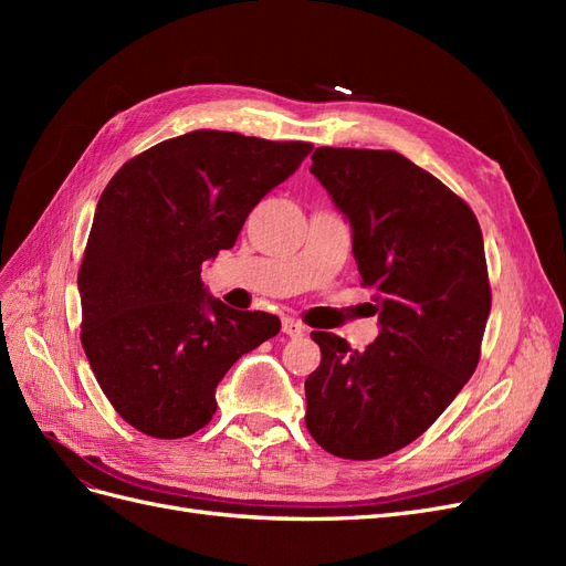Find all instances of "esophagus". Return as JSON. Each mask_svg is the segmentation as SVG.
Returning <instances> with one entry per match:
<instances>
[{"label":"esophagus","mask_w":566,"mask_h":566,"mask_svg":"<svg viewBox=\"0 0 566 566\" xmlns=\"http://www.w3.org/2000/svg\"><path fill=\"white\" fill-rule=\"evenodd\" d=\"M283 333L287 337H302L306 333V328H304V323L297 318H283Z\"/></svg>","instance_id":"obj_1"}]
</instances>
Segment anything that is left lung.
<instances>
[{
    "mask_svg": "<svg viewBox=\"0 0 566 566\" xmlns=\"http://www.w3.org/2000/svg\"><path fill=\"white\" fill-rule=\"evenodd\" d=\"M312 160L349 219L382 331L364 352L312 333L321 366L304 382V420L328 453L375 460L416 441L472 378L491 312L482 229L465 200L397 150L321 146Z\"/></svg>",
    "mask_w": 566,
    "mask_h": 566,
    "instance_id": "1",
    "label": "left lung"
}]
</instances>
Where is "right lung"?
<instances>
[{"instance_id": "right-lung-1", "label": "right lung", "mask_w": 566, "mask_h": 566, "mask_svg": "<svg viewBox=\"0 0 566 566\" xmlns=\"http://www.w3.org/2000/svg\"><path fill=\"white\" fill-rule=\"evenodd\" d=\"M312 148L196 129L134 156L104 188L77 273L80 339L134 430L198 432L227 370L281 331L276 316L205 295L200 271L235 245L254 205Z\"/></svg>"}]
</instances>
